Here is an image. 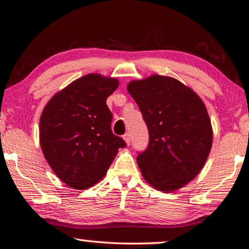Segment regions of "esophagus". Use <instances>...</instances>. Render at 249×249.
<instances>
[{
    "instance_id": "1",
    "label": "esophagus",
    "mask_w": 249,
    "mask_h": 249,
    "mask_svg": "<svg viewBox=\"0 0 249 249\" xmlns=\"http://www.w3.org/2000/svg\"><path fill=\"white\" fill-rule=\"evenodd\" d=\"M124 142H125V143H127L128 145L130 144V142H131V136H130V133H129V132L124 133Z\"/></svg>"
}]
</instances>
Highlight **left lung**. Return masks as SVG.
I'll list each match as a JSON object with an SVG mask.
<instances>
[{"label":"left lung","instance_id":"obj_1","mask_svg":"<svg viewBox=\"0 0 249 249\" xmlns=\"http://www.w3.org/2000/svg\"><path fill=\"white\" fill-rule=\"evenodd\" d=\"M149 130V146L137 157L142 177L162 192L182 189L201 172L213 143V129L203 100L192 88L169 76L131 80Z\"/></svg>","mask_w":249,"mask_h":249}]
</instances>
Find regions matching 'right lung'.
I'll return each instance as SVG.
<instances>
[{
	"instance_id": "1",
	"label": "right lung",
	"mask_w": 249,
	"mask_h": 249,
	"mask_svg": "<svg viewBox=\"0 0 249 249\" xmlns=\"http://www.w3.org/2000/svg\"><path fill=\"white\" fill-rule=\"evenodd\" d=\"M119 86L115 77L88 74L56 92L39 119L45 159L65 184L87 190L107 174L125 142L111 131L106 100Z\"/></svg>"
}]
</instances>
